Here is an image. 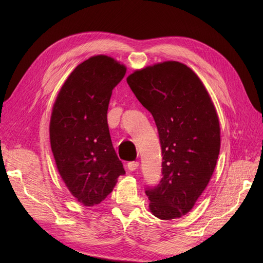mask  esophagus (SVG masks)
Returning a JSON list of instances; mask_svg holds the SVG:
<instances>
[{"mask_svg": "<svg viewBox=\"0 0 263 263\" xmlns=\"http://www.w3.org/2000/svg\"><path fill=\"white\" fill-rule=\"evenodd\" d=\"M138 166H139V162L138 161H129L128 164H127V168H128V170H130V171L137 170Z\"/></svg>", "mask_w": 263, "mask_h": 263, "instance_id": "obj_1", "label": "esophagus"}]
</instances>
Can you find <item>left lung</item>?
Masks as SVG:
<instances>
[{
	"instance_id": "obj_1",
	"label": "left lung",
	"mask_w": 263,
	"mask_h": 263,
	"mask_svg": "<svg viewBox=\"0 0 263 263\" xmlns=\"http://www.w3.org/2000/svg\"><path fill=\"white\" fill-rule=\"evenodd\" d=\"M127 83L153 115L161 145L162 179L145 191L150 212L165 220L181 217L192 210L216 166V109L200 78L178 61L135 71Z\"/></svg>"
}]
</instances>
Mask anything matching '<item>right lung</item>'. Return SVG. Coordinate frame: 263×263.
<instances>
[{"instance_id":"obj_1","label":"right lung","mask_w":263,"mask_h":263,"mask_svg":"<svg viewBox=\"0 0 263 263\" xmlns=\"http://www.w3.org/2000/svg\"><path fill=\"white\" fill-rule=\"evenodd\" d=\"M126 67L104 54L70 73L53 104L50 145L63 182L84 206L100 204L125 174L109 136L107 109Z\"/></svg>"}]
</instances>
